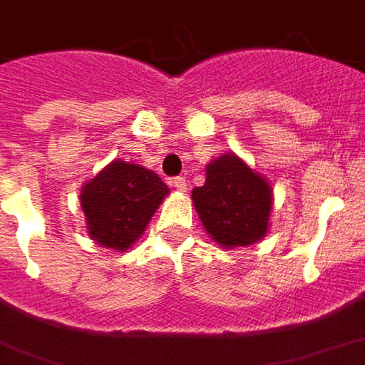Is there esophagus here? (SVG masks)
Wrapping results in <instances>:
<instances>
[{
    "label": "esophagus",
    "mask_w": 365,
    "mask_h": 365,
    "mask_svg": "<svg viewBox=\"0 0 365 365\" xmlns=\"http://www.w3.org/2000/svg\"><path fill=\"white\" fill-rule=\"evenodd\" d=\"M173 187L177 188L178 192H187V178L185 177L173 178Z\"/></svg>",
    "instance_id": "obj_1"
}]
</instances>
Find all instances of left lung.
<instances>
[{"instance_id":"8db88e82","label":"left lung","mask_w":365,"mask_h":365,"mask_svg":"<svg viewBox=\"0 0 365 365\" xmlns=\"http://www.w3.org/2000/svg\"><path fill=\"white\" fill-rule=\"evenodd\" d=\"M190 197L207 235L222 248L256 245L270 230L272 187L235 153L212 158L205 185Z\"/></svg>"}]
</instances>
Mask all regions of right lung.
<instances>
[{
  "label": "right lung",
  "mask_w": 365,
  "mask_h": 365,
  "mask_svg": "<svg viewBox=\"0 0 365 365\" xmlns=\"http://www.w3.org/2000/svg\"><path fill=\"white\" fill-rule=\"evenodd\" d=\"M170 188L155 170L127 160H110L81 188L85 228L101 248L125 252L145 235Z\"/></svg>",
  "instance_id": "1"
}]
</instances>
